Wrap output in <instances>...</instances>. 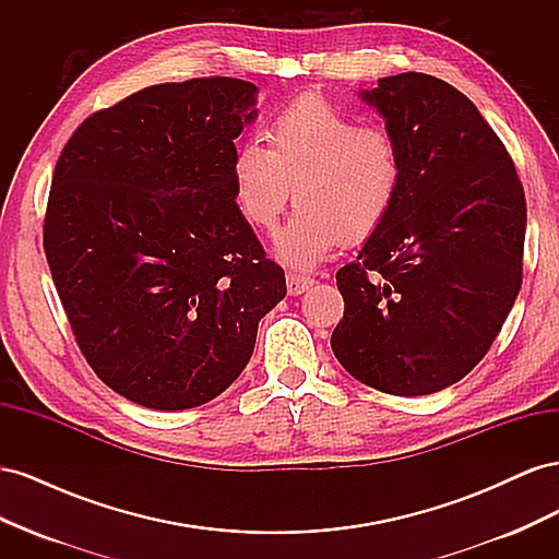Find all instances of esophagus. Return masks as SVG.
<instances>
[{
    "instance_id": "esophagus-1",
    "label": "esophagus",
    "mask_w": 559,
    "mask_h": 559,
    "mask_svg": "<svg viewBox=\"0 0 559 559\" xmlns=\"http://www.w3.org/2000/svg\"><path fill=\"white\" fill-rule=\"evenodd\" d=\"M312 284H314V280H312L310 275H302V273H286V289H289V294H292V296L306 294Z\"/></svg>"
}]
</instances>
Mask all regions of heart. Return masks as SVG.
<instances>
[{
    "mask_svg": "<svg viewBox=\"0 0 559 559\" xmlns=\"http://www.w3.org/2000/svg\"><path fill=\"white\" fill-rule=\"evenodd\" d=\"M257 140L235 151L230 177L247 222L270 233L298 202L277 235L294 265H314L347 242L378 233L403 189V151L384 126L359 123L329 99L306 95L284 107Z\"/></svg>",
    "mask_w": 559,
    "mask_h": 559,
    "instance_id": "obj_1",
    "label": "heart"
}]
</instances>
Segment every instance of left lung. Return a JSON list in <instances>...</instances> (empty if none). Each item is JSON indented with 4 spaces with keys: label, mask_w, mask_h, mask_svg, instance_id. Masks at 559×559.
<instances>
[{
    "label": "left lung",
    "mask_w": 559,
    "mask_h": 559,
    "mask_svg": "<svg viewBox=\"0 0 559 559\" xmlns=\"http://www.w3.org/2000/svg\"><path fill=\"white\" fill-rule=\"evenodd\" d=\"M361 97L405 173L394 212L335 273L345 314L331 347L378 392L433 394L471 373L513 308L527 202L503 142L450 83L405 72Z\"/></svg>",
    "instance_id": "8db88e82"
}]
</instances>
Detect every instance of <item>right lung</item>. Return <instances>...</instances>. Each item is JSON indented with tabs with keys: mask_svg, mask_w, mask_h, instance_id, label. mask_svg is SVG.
I'll return each mask as SVG.
<instances>
[{
	"mask_svg": "<svg viewBox=\"0 0 559 559\" xmlns=\"http://www.w3.org/2000/svg\"><path fill=\"white\" fill-rule=\"evenodd\" d=\"M253 103L242 79L158 83L91 114L56 163L50 275L95 376L144 408L222 394L286 294L230 177Z\"/></svg>",
	"mask_w": 559,
	"mask_h": 559,
	"instance_id": "obj_1",
	"label": "right lung"
}]
</instances>
